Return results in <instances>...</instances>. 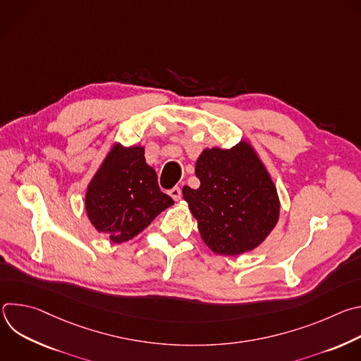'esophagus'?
I'll list each match as a JSON object with an SVG mask.
<instances>
[{
    "mask_svg": "<svg viewBox=\"0 0 361 361\" xmlns=\"http://www.w3.org/2000/svg\"><path fill=\"white\" fill-rule=\"evenodd\" d=\"M169 194L176 200V201H178L180 198H181V188L180 187H173L170 191H169Z\"/></svg>",
    "mask_w": 361,
    "mask_h": 361,
    "instance_id": "34e87169",
    "label": "esophagus"
}]
</instances>
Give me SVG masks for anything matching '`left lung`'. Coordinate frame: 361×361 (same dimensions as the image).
<instances>
[{
	"instance_id": "8db88e82",
	"label": "left lung",
	"mask_w": 361,
	"mask_h": 361,
	"mask_svg": "<svg viewBox=\"0 0 361 361\" xmlns=\"http://www.w3.org/2000/svg\"><path fill=\"white\" fill-rule=\"evenodd\" d=\"M197 190L183 195L202 241L216 254L240 255L259 247L280 216L277 188L247 141L230 149L204 148L195 163Z\"/></svg>"
}]
</instances>
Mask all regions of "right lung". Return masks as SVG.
Wrapping results in <instances>:
<instances>
[{
  "label": "right lung",
  "instance_id": "add662e5",
  "mask_svg": "<svg viewBox=\"0 0 361 361\" xmlns=\"http://www.w3.org/2000/svg\"><path fill=\"white\" fill-rule=\"evenodd\" d=\"M173 204L160 190L156 170L145 163L141 145L114 144L85 192L88 220L113 243L131 240Z\"/></svg>",
  "mask_w": 361,
  "mask_h": 361
}]
</instances>
